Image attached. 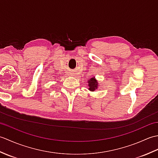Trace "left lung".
Wrapping results in <instances>:
<instances>
[{"mask_svg":"<svg viewBox=\"0 0 158 158\" xmlns=\"http://www.w3.org/2000/svg\"><path fill=\"white\" fill-rule=\"evenodd\" d=\"M88 83H89L88 85L89 87V89L90 91H94V90L97 88V87H98V83L96 82L94 78H92L90 80H89Z\"/></svg>","mask_w":158,"mask_h":158,"instance_id":"obj_1","label":"left lung"}]
</instances>
